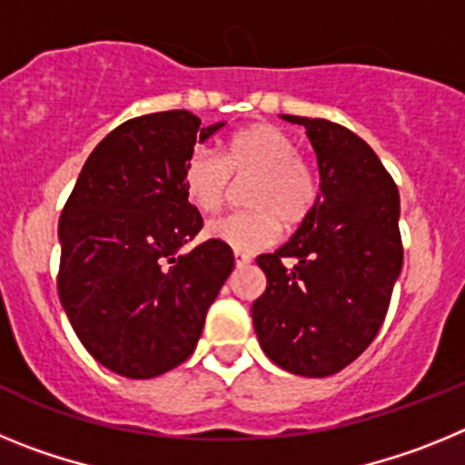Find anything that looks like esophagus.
Segmentation results:
<instances>
[{
    "label": "esophagus",
    "mask_w": 465,
    "mask_h": 465,
    "mask_svg": "<svg viewBox=\"0 0 465 465\" xmlns=\"http://www.w3.org/2000/svg\"><path fill=\"white\" fill-rule=\"evenodd\" d=\"M235 262H237V265H246V262H252V253L235 252Z\"/></svg>",
    "instance_id": "obj_1"
}]
</instances>
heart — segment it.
I'll return each mask as SVG.
<instances>
[{
  "label": "heart",
  "mask_w": 465,
  "mask_h": 465,
  "mask_svg": "<svg viewBox=\"0 0 465 465\" xmlns=\"http://www.w3.org/2000/svg\"><path fill=\"white\" fill-rule=\"evenodd\" d=\"M230 176L252 182L244 203L252 209L225 213L207 225V235L235 252H261L282 235V221L298 225L319 203V176L298 155L293 139L270 123H253L221 143V158L197 149L183 167V191L200 212L225 203Z\"/></svg>",
  "instance_id": "1"
}]
</instances>
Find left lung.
Here are the masks:
<instances>
[{
  "mask_svg": "<svg viewBox=\"0 0 465 465\" xmlns=\"http://www.w3.org/2000/svg\"><path fill=\"white\" fill-rule=\"evenodd\" d=\"M305 125L322 193L298 232L256 258L268 289L253 302L258 342L272 363L302 377H328L363 354L384 323L402 268L401 197L375 151L323 118Z\"/></svg>",
  "mask_w": 465,
  "mask_h": 465,
  "instance_id": "obj_1",
  "label": "left lung"
}]
</instances>
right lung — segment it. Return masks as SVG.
<instances>
[{"label": "right lung", "instance_id": "obj_1", "mask_svg": "<svg viewBox=\"0 0 465 465\" xmlns=\"http://www.w3.org/2000/svg\"><path fill=\"white\" fill-rule=\"evenodd\" d=\"M221 127L186 109L130 118L94 146L64 203L57 293L81 344L116 375L182 365L235 268L219 240L182 252L203 228L183 167Z\"/></svg>", "mask_w": 465, "mask_h": 465}]
</instances>
